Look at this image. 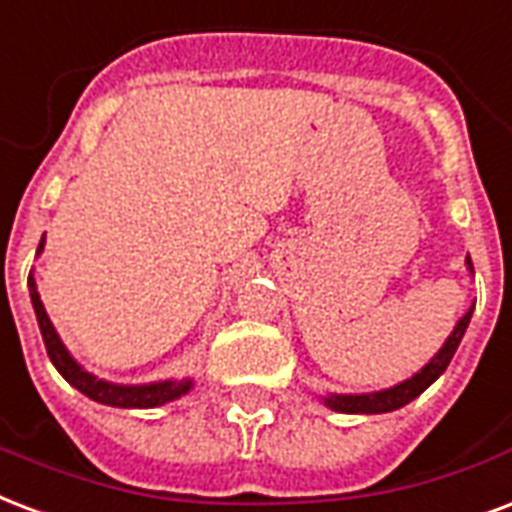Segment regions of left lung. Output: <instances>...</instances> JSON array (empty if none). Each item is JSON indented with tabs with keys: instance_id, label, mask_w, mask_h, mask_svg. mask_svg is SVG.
<instances>
[{
	"instance_id": "8db88e82",
	"label": "left lung",
	"mask_w": 512,
	"mask_h": 512,
	"mask_svg": "<svg viewBox=\"0 0 512 512\" xmlns=\"http://www.w3.org/2000/svg\"><path fill=\"white\" fill-rule=\"evenodd\" d=\"M467 270H470V275H475V272H472L470 256H467ZM472 310H475V305L461 315L459 321H456V326H453V332L448 334V340L443 343V348L434 353L432 359L426 361L424 367H421L413 378L402 380V383H397V386L380 388V391H367V394H326V397H321L324 399V405L329 407V410H334V413L378 416V413H391V410H399V407H405L407 402H413L418 394H424L426 388L432 386L434 380L448 370L453 353H456L461 337H464L467 326H470Z\"/></svg>"
}]
</instances>
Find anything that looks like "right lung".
<instances>
[{
  "label": "right lung",
  "instance_id": "obj_1",
  "mask_svg": "<svg viewBox=\"0 0 512 512\" xmlns=\"http://www.w3.org/2000/svg\"><path fill=\"white\" fill-rule=\"evenodd\" d=\"M45 248V234H42L40 248L37 256ZM29 297H32L34 315H37V324H40L42 343L45 351L51 356L53 367L61 372V378L67 380L69 386H75L80 394H86L88 399H94L99 405L110 407H126V410H148V407H161L167 402L186 397L188 391L194 388V378H169V380H153V383H113V380L96 378L94 372L83 370V364L67 351V345L61 343L56 326L51 324V318L45 313L42 305L40 291H37V280L34 272H29Z\"/></svg>",
  "mask_w": 512,
  "mask_h": 512
}]
</instances>
